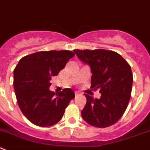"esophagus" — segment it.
Segmentation results:
<instances>
[{"label": "esophagus", "instance_id": "esophagus-1", "mask_svg": "<svg viewBox=\"0 0 150 150\" xmlns=\"http://www.w3.org/2000/svg\"><path fill=\"white\" fill-rule=\"evenodd\" d=\"M75 96H79V95H81V93H80V92H75Z\"/></svg>", "mask_w": 150, "mask_h": 150}]
</instances>
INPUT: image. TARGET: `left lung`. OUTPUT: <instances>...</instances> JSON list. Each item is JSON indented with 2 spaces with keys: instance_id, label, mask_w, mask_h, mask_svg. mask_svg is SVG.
Returning a JSON list of instances; mask_svg holds the SVG:
<instances>
[{
  "instance_id": "left-lung-1",
  "label": "left lung",
  "mask_w": 150,
  "mask_h": 150,
  "mask_svg": "<svg viewBox=\"0 0 150 150\" xmlns=\"http://www.w3.org/2000/svg\"><path fill=\"white\" fill-rule=\"evenodd\" d=\"M80 60L91 67V89H99L95 99L84 94L86 103L81 111L86 122L98 128L115 124L127 108L132 92L131 67L121 54L107 50H74Z\"/></svg>"
}]
</instances>
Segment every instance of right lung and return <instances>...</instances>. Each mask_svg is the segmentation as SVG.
<instances>
[{"label": "right lung", "instance_id": "add662e5", "mask_svg": "<svg viewBox=\"0 0 150 150\" xmlns=\"http://www.w3.org/2000/svg\"><path fill=\"white\" fill-rule=\"evenodd\" d=\"M75 56L69 50L41 51L24 56L14 69L17 102L25 117L38 127L57 124L75 93L64 89L58 94L50 91L52 77L58 75Z\"/></svg>", "mask_w": 150, "mask_h": 150}]
</instances>
